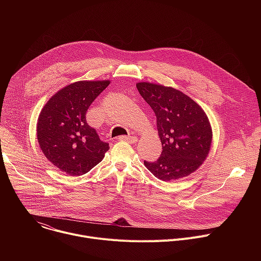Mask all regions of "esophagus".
<instances>
[{"label":"esophagus","mask_w":261,"mask_h":261,"mask_svg":"<svg viewBox=\"0 0 261 261\" xmlns=\"http://www.w3.org/2000/svg\"><path fill=\"white\" fill-rule=\"evenodd\" d=\"M118 139L119 140H125V141H127L129 143H135L138 140L136 136H120Z\"/></svg>","instance_id":"obj_1"}]
</instances>
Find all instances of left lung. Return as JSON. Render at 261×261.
Masks as SVG:
<instances>
[{"instance_id":"1","label":"left lung","mask_w":261,"mask_h":261,"mask_svg":"<svg viewBox=\"0 0 261 261\" xmlns=\"http://www.w3.org/2000/svg\"><path fill=\"white\" fill-rule=\"evenodd\" d=\"M136 88L154 110L163 148L157 161H144L145 167L164 181L188 176L203 163L211 148L212 128L203 109L171 87L138 83Z\"/></svg>"}]
</instances>
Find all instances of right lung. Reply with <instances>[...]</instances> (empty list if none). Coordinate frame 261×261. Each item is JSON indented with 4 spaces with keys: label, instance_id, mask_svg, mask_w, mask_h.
I'll list each match as a JSON object with an SVG mask.
<instances>
[{
    "label": "right lung",
    "instance_id": "add662e5",
    "mask_svg": "<svg viewBox=\"0 0 261 261\" xmlns=\"http://www.w3.org/2000/svg\"><path fill=\"white\" fill-rule=\"evenodd\" d=\"M109 81L73 83L56 93L42 108L37 138L46 159L68 175H82L102 161L107 142L87 123V111Z\"/></svg>",
    "mask_w": 261,
    "mask_h": 261
}]
</instances>
